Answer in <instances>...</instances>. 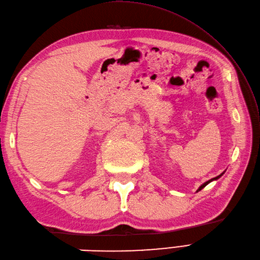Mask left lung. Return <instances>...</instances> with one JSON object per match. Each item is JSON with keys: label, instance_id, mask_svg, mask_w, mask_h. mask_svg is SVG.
I'll list each match as a JSON object with an SVG mask.
<instances>
[{"label": "left lung", "instance_id": "8db88e82", "mask_svg": "<svg viewBox=\"0 0 260 260\" xmlns=\"http://www.w3.org/2000/svg\"><path fill=\"white\" fill-rule=\"evenodd\" d=\"M222 174H223V173H222ZM222 174H220V175H218V176H215V178H213V179H211V180H209V181H207V182H206V183H203V184H202V185H201L200 187H199V190H198V191H200V190H202V189H203V187H204V186H206L207 184H209V183H210V182H211V181H213V180H217V179H219V178H220V176H221Z\"/></svg>", "mask_w": 260, "mask_h": 260}]
</instances>
